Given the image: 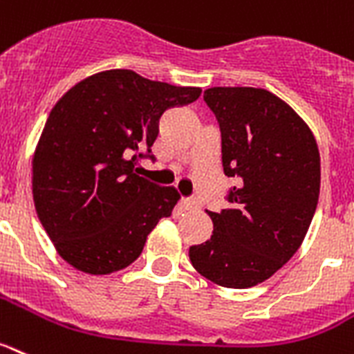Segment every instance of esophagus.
<instances>
[{
    "label": "esophagus",
    "mask_w": 354,
    "mask_h": 354,
    "mask_svg": "<svg viewBox=\"0 0 354 354\" xmlns=\"http://www.w3.org/2000/svg\"><path fill=\"white\" fill-rule=\"evenodd\" d=\"M180 204L186 211H193V209H198V202L195 198H180Z\"/></svg>",
    "instance_id": "34e87169"
}]
</instances>
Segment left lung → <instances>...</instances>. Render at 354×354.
Masks as SVG:
<instances>
[{
	"mask_svg": "<svg viewBox=\"0 0 354 354\" xmlns=\"http://www.w3.org/2000/svg\"><path fill=\"white\" fill-rule=\"evenodd\" d=\"M204 102L222 132L223 174L238 184L227 209L207 211L213 236L189 247V259L216 285L249 288L303 243L319 202L321 156L310 127L270 91L211 87Z\"/></svg>",
	"mask_w": 354,
	"mask_h": 354,
	"instance_id": "8db88e82",
	"label": "left lung"
}]
</instances>
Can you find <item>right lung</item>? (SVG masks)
I'll return each mask as SVG.
<instances>
[{
    "instance_id": "1",
    "label": "right lung",
    "mask_w": 354,
    "mask_h": 354,
    "mask_svg": "<svg viewBox=\"0 0 354 354\" xmlns=\"http://www.w3.org/2000/svg\"><path fill=\"white\" fill-rule=\"evenodd\" d=\"M201 93L109 69L84 78L51 109L33 153L32 192L42 227L69 265L104 276L140 258L180 195L136 175V166L143 157L153 161L150 147L166 109Z\"/></svg>"
}]
</instances>
